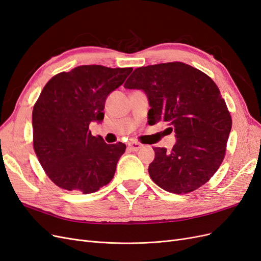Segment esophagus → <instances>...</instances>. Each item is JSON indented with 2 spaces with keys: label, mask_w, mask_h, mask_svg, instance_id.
<instances>
[{
  "label": "esophagus",
  "mask_w": 261,
  "mask_h": 261,
  "mask_svg": "<svg viewBox=\"0 0 261 261\" xmlns=\"http://www.w3.org/2000/svg\"><path fill=\"white\" fill-rule=\"evenodd\" d=\"M127 146L130 150H133V151H137V150H139L141 148V144L138 143V141H135V140H130L127 143Z\"/></svg>",
  "instance_id": "1"
}]
</instances>
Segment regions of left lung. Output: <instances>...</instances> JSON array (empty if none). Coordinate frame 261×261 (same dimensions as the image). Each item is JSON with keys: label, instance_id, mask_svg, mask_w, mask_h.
<instances>
[{"label": "left lung", "instance_id": "8db88e82", "mask_svg": "<svg viewBox=\"0 0 261 261\" xmlns=\"http://www.w3.org/2000/svg\"><path fill=\"white\" fill-rule=\"evenodd\" d=\"M125 88L143 89L148 96V123L165 122L175 132L171 151L153 147L149 175L173 194L196 191L222 163L232 117L216 83L201 70L181 62L138 67Z\"/></svg>", "mask_w": 261, "mask_h": 261}]
</instances>
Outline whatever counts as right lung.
Masks as SVG:
<instances>
[{"mask_svg": "<svg viewBox=\"0 0 261 261\" xmlns=\"http://www.w3.org/2000/svg\"><path fill=\"white\" fill-rule=\"evenodd\" d=\"M132 70L82 65L45 84L33 110V141L39 162L57 186L91 194L112 180L126 146L92 136L89 124L103 120L107 97Z\"/></svg>", "mask_w": 261, "mask_h": 261, "instance_id": "obj_1", "label": "right lung"}]
</instances>
